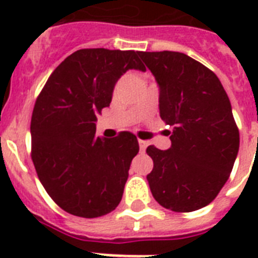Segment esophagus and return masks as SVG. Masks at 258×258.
I'll list each match as a JSON object with an SVG mask.
<instances>
[{
	"label": "esophagus",
	"instance_id": "34e87169",
	"mask_svg": "<svg viewBox=\"0 0 258 258\" xmlns=\"http://www.w3.org/2000/svg\"><path fill=\"white\" fill-rule=\"evenodd\" d=\"M139 147H141V150L142 151H145L146 150V147H147V146H149V142L147 141H142V139H139Z\"/></svg>",
	"mask_w": 258,
	"mask_h": 258
}]
</instances>
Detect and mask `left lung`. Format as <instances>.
<instances>
[{"mask_svg":"<svg viewBox=\"0 0 258 258\" xmlns=\"http://www.w3.org/2000/svg\"><path fill=\"white\" fill-rule=\"evenodd\" d=\"M159 86V113L172 125L171 147L149 146L154 169L147 175L158 204L194 212L212 202L232 172L240 133L220 79L180 52H139Z\"/></svg>","mask_w":258,"mask_h":258,"instance_id":"left-lung-1","label":"left lung"}]
</instances>
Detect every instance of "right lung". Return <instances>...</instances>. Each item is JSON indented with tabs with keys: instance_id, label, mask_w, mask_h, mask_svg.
I'll return each mask as SVG.
<instances>
[{
	"instance_id": "1",
	"label": "right lung",
	"mask_w": 258,
	"mask_h": 258,
	"mask_svg": "<svg viewBox=\"0 0 258 258\" xmlns=\"http://www.w3.org/2000/svg\"><path fill=\"white\" fill-rule=\"evenodd\" d=\"M138 56L134 50H76L53 71L36 100L32 161L46 192L70 214L101 217L121 201L138 139L128 131L111 139L95 137V121L121 75L146 71Z\"/></svg>"
}]
</instances>
